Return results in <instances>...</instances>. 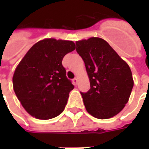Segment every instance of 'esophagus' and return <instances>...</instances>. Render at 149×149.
<instances>
[{
    "mask_svg": "<svg viewBox=\"0 0 149 149\" xmlns=\"http://www.w3.org/2000/svg\"><path fill=\"white\" fill-rule=\"evenodd\" d=\"M72 83H73L74 85H77V78H74V79L72 80Z\"/></svg>",
    "mask_w": 149,
    "mask_h": 149,
    "instance_id": "obj_1",
    "label": "esophagus"
}]
</instances>
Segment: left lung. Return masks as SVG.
Wrapping results in <instances>:
<instances>
[{"label":"left lung","mask_w":149,"mask_h":149,"mask_svg":"<svg viewBox=\"0 0 149 149\" xmlns=\"http://www.w3.org/2000/svg\"><path fill=\"white\" fill-rule=\"evenodd\" d=\"M90 81V89L81 93L87 112L98 119L118 114L128 102L133 79L128 64L104 40L91 37L76 42Z\"/></svg>","instance_id":"1"}]
</instances>
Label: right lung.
<instances>
[{
  "instance_id": "right-lung-1",
  "label": "right lung",
  "mask_w": 149,
  "mask_h": 149,
  "mask_svg": "<svg viewBox=\"0 0 149 149\" xmlns=\"http://www.w3.org/2000/svg\"><path fill=\"white\" fill-rule=\"evenodd\" d=\"M75 48L71 40H40L16 68L13 77L15 93L24 109L35 118H54L65 109L74 86L66 77L62 60Z\"/></svg>"
}]
</instances>
